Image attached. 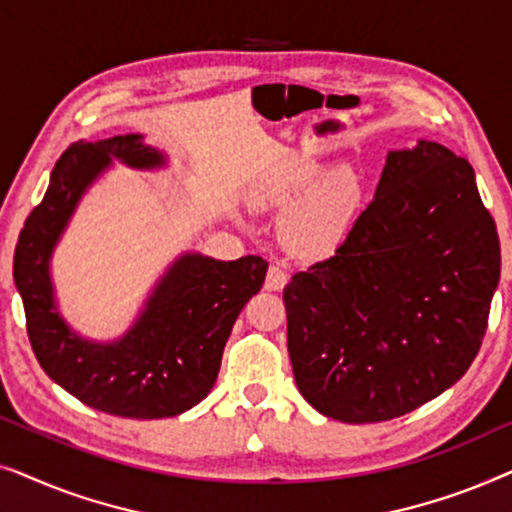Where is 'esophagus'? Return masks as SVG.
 Listing matches in <instances>:
<instances>
[{
  "label": "esophagus",
  "mask_w": 512,
  "mask_h": 512,
  "mask_svg": "<svg viewBox=\"0 0 512 512\" xmlns=\"http://www.w3.org/2000/svg\"><path fill=\"white\" fill-rule=\"evenodd\" d=\"M289 282V272L282 265H270L268 277H265V291H282Z\"/></svg>",
  "instance_id": "esophagus-1"
}]
</instances>
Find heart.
Returning <instances> with one entry per match:
<instances>
[{
    "label": "heart",
    "instance_id": "b5f03b06",
    "mask_svg": "<svg viewBox=\"0 0 512 512\" xmlns=\"http://www.w3.org/2000/svg\"><path fill=\"white\" fill-rule=\"evenodd\" d=\"M366 186L356 167H326L310 153L279 156L258 177L256 205L284 209L282 235L300 256H326L340 247L359 219Z\"/></svg>",
    "mask_w": 512,
    "mask_h": 512
}]
</instances>
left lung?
<instances>
[{
	"label": "left lung",
	"mask_w": 512,
	"mask_h": 512,
	"mask_svg": "<svg viewBox=\"0 0 512 512\" xmlns=\"http://www.w3.org/2000/svg\"><path fill=\"white\" fill-rule=\"evenodd\" d=\"M499 277L471 163L429 139L389 151L347 240L284 286L298 391L347 424L417 410L471 368Z\"/></svg>",
	"instance_id": "left-lung-1"
}]
</instances>
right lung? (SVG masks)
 Wrapping results in <instances>:
<instances>
[{
  "instance_id": "obj_1",
  "label": "right lung",
  "mask_w": 512,
  "mask_h": 512,
  "mask_svg": "<svg viewBox=\"0 0 512 512\" xmlns=\"http://www.w3.org/2000/svg\"><path fill=\"white\" fill-rule=\"evenodd\" d=\"M114 160L132 170L167 167L165 153L142 135L69 146L20 230L13 282L34 356L55 384L116 417H174L212 391L237 314L261 291L268 263L261 256L216 261L184 251L160 275L128 331L109 342L83 338L62 317L51 258L81 198Z\"/></svg>"
}]
</instances>
